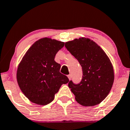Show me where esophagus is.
<instances>
[{"mask_svg": "<svg viewBox=\"0 0 130 130\" xmlns=\"http://www.w3.org/2000/svg\"><path fill=\"white\" fill-rule=\"evenodd\" d=\"M68 79H69V80H70L71 79V78H72V76H71V74H69V75H68Z\"/></svg>", "mask_w": 130, "mask_h": 130, "instance_id": "esophagus-1", "label": "esophagus"}]
</instances>
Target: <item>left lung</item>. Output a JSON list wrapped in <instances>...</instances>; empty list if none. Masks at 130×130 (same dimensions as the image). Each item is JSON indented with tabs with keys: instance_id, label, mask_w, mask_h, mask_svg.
<instances>
[{
	"instance_id": "8db88e82",
	"label": "left lung",
	"mask_w": 130,
	"mask_h": 130,
	"mask_svg": "<svg viewBox=\"0 0 130 130\" xmlns=\"http://www.w3.org/2000/svg\"><path fill=\"white\" fill-rule=\"evenodd\" d=\"M65 47L79 61L82 68V79L75 84L70 80L68 87L75 99L83 106H94L105 99L115 79L110 59L96 42L80 37L65 43Z\"/></svg>"
}]
</instances>
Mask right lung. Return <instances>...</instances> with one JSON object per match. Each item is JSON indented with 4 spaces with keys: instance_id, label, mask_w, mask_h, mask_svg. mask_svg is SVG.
I'll return each mask as SVG.
<instances>
[{
    "instance_id": "add662e5",
    "label": "right lung",
    "mask_w": 130,
    "mask_h": 130,
    "mask_svg": "<svg viewBox=\"0 0 130 130\" xmlns=\"http://www.w3.org/2000/svg\"><path fill=\"white\" fill-rule=\"evenodd\" d=\"M65 43L50 38L40 39L26 51L17 71V80L22 93L32 102L45 105L54 99L62 84L69 82L60 73L54 60Z\"/></svg>"
}]
</instances>
